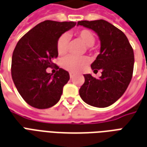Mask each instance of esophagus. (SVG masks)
<instances>
[{
	"label": "esophagus",
	"instance_id": "1",
	"mask_svg": "<svg viewBox=\"0 0 147 147\" xmlns=\"http://www.w3.org/2000/svg\"><path fill=\"white\" fill-rule=\"evenodd\" d=\"M69 77H70V78H74V74H73L72 73H70V74H69Z\"/></svg>",
	"mask_w": 147,
	"mask_h": 147
}]
</instances>
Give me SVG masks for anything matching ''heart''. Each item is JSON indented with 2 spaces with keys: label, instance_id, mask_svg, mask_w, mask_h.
<instances>
[{
  "label": "heart",
  "instance_id": "heart-1",
  "mask_svg": "<svg viewBox=\"0 0 147 147\" xmlns=\"http://www.w3.org/2000/svg\"><path fill=\"white\" fill-rule=\"evenodd\" d=\"M75 35L80 40L82 41L84 45L88 49L92 46L96 40L95 35L89 30H80L75 33ZM68 38L66 35H62L57 42V51L59 55L66 54ZM89 63V59L87 57H76L73 55L66 56L62 62V66L65 69L69 72L78 73L84 69Z\"/></svg>",
  "mask_w": 147,
  "mask_h": 147
}]
</instances>
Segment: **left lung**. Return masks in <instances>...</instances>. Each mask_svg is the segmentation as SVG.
I'll use <instances>...</instances> for the list:
<instances>
[{"mask_svg": "<svg viewBox=\"0 0 147 147\" xmlns=\"http://www.w3.org/2000/svg\"><path fill=\"white\" fill-rule=\"evenodd\" d=\"M78 26L95 31L100 40V52L91 67L101 70L98 79L84 74L79 90L82 100L95 107H107L121 98L130 83L134 67L133 49L125 34L103 19L79 21Z\"/></svg>", "mask_w": 147, "mask_h": 147, "instance_id": "1", "label": "left lung"}]
</instances>
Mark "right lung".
Here are the masks:
<instances>
[{"mask_svg": "<svg viewBox=\"0 0 147 147\" xmlns=\"http://www.w3.org/2000/svg\"><path fill=\"white\" fill-rule=\"evenodd\" d=\"M75 22L45 20L27 32L17 43L11 59V78L18 92L29 105L37 109L51 107L59 101L69 74L59 68L54 75L46 69L55 65L57 42Z\"/></svg>", "mask_w": 147, "mask_h": 147, "instance_id": "obj_1", "label": "right lung"}]
</instances>
